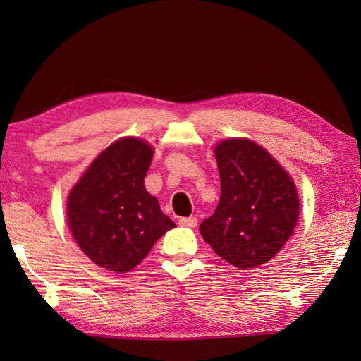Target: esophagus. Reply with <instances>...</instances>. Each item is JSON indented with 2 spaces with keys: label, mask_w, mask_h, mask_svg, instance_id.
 I'll list each match as a JSON object with an SVG mask.
<instances>
[{
  "label": "esophagus",
  "mask_w": 361,
  "mask_h": 361,
  "mask_svg": "<svg viewBox=\"0 0 361 361\" xmlns=\"http://www.w3.org/2000/svg\"><path fill=\"white\" fill-rule=\"evenodd\" d=\"M178 224L185 228H195L197 226V219L195 217H183L180 219Z\"/></svg>",
  "instance_id": "34e87169"
}]
</instances>
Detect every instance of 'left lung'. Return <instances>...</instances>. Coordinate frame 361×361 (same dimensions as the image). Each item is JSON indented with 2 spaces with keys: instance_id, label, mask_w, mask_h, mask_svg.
Wrapping results in <instances>:
<instances>
[{
  "instance_id": "1",
  "label": "left lung",
  "mask_w": 361,
  "mask_h": 361,
  "mask_svg": "<svg viewBox=\"0 0 361 361\" xmlns=\"http://www.w3.org/2000/svg\"><path fill=\"white\" fill-rule=\"evenodd\" d=\"M212 150L221 195L200 234L228 264L251 270L271 260L293 235L301 211L295 180L248 137H228Z\"/></svg>"
}]
</instances>
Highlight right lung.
I'll use <instances>...</instances> for the list:
<instances>
[{"instance_id":"add662e5","label":"right lung","mask_w":361,"mask_h":361,"mask_svg":"<svg viewBox=\"0 0 361 361\" xmlns=\"http://www.w3.org/2000/svg\"><path fill=\"white\" fill-rule=\"evenodd\" d=\"M153 153V145L141 137H119L91 161L68 194L73 239L105 270H133L175 226L144 186Z\"/></svg>"}]
</instances>
